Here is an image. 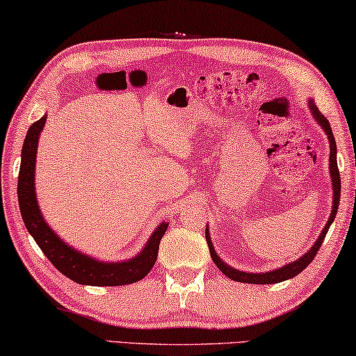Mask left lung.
<instances>
[{
	"mask_svg": "<svg viewBox=\"0 0 356 356\" xmlns=\"http://www.w3.org/2000/svg\"><path fill=\"white\" fill-rule=\"evenodd\" d=\"M309 108L312 114H314L315 121L318 122L321 127L327 135V140H330V173H331V179H332V210H331V215H330V220H327L326 226L323 231H321L320 237L316 238V242L314 247H312L307 253H305L302 258H299L296 261L289 262V264L280 267V269H275V270H270V272H262V273H250V272H242L238 269H232L231 266H227L226 262H222L220 259V256L216 254L215 248H213L211 245V238H210V234H209V227L205 229V237H207V243H209V250H210V254H211V259L215 262L218 269H220L224 275L231 278L234 282H240V283H251V285H269V283H280V282H285L289 280V278L299 275L300 272H302L305 267H307L312 261H314L315 254L318 253V250L321 247V243H323V240L327 234V229H330L331 222L334 221L336 218V213L339 209V200H341V175H339V168H337V161H336V140H334V135H332V130H331V125L327 122V119L321 114V111L316 105L314 103V100L309 102Z\"/></svg>",
	"mask_w": 356,
	"mask_h": 356,
	"instance_id": "obj_1",
	"label": "left lung"
}]
</instances>
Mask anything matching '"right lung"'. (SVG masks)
<instances>
[{"mask_svg": "<svg viewBox=\"0 0 356 356\" xmlns=\"http://www.w3.org/2000/svg\"><path fill=\"white\" fill-rule=\"evenodd\" d=\"M47 116H42L40 121L30 125L26 132L24 147H22V162L19 172V205L22 220L26 229L40 245L46 258L57 267V270L65 277L71 278L81 285L90 286H119L129 285L145 278L152 269L159 253V243L162 235L165 234L168 222H161L147 240L145 248L135 258L122 262H103L83 254L81 251L71 248L58 235L47 226L41 215L40 205L35 194V167L38 140L42 132Z\"/></svg>", "mask_w": 356, "mask_h": 356, "instance_id": "1", "label": "right lung"}]
</instances>
